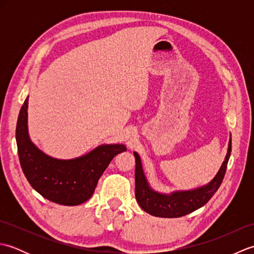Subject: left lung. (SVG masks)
<instances>
[{"label": "left lung", "mask_w": 254, "mask_h": 254, "mask_svg": "<svg viewBox=\"0 0 254 254\" xmlns=\"http://www.w3.org/2000/svg\"><path fill=\"white\" fill-rule=\"evenodd\" d=\"M231 153V137L228 143V150L223 165L206 186L188 191H175L170 194L159 193L149 187L144 175L142 161L136 152L135 156V197L139 206L153 216L164 218H176L190 214L204 206L218 190L225 177L226 169Z\"/></svg>", "instance_id": "obj_1"}]
</instances>
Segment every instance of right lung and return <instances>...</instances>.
<instances>
[{
	"label": "right lung",
	"instance_id": "add662e5",
	"mask_svg": "<svg viewBox=\"0 0 254 254\" xmlns=\"http://www.w3.org/2000/svg\"><path fill=\"white\" fill-rule=\"evenodd\" d=\"M28 97L19 111L16 142L21 169L30 186L51 202L75 206L91 197L99 178L116 155L126 152L123 144L100 145L73 159L46 155L30 141L27 126Z\"/></svg>",
	"mask_w": 254,
	"mask_h": 254
}]
</instances>
